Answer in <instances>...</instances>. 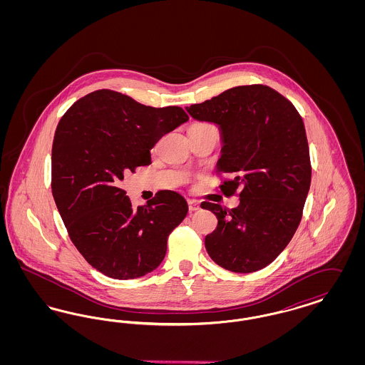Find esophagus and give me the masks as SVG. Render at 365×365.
Listing matches in <instances>:
<instances>
[{
    "instance_id": "1",
    "label": "esophagus",
    "mask_w": 365,
    "mask_h": 365,
    "mask_svg": "<svg viewBox=\"0 0 365 365\" xmlns=\"http://www.w3.org/2000/svg\"><path fill=\"white\" fill-rule=\"evenodd\" d=\"M187 204H189V210L190 212H195V210L200 209V202L197 200H189Z\"/></svg>"
}]
</instances>
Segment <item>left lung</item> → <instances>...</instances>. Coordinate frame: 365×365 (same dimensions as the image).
<instances>
[{
  "instance_id": "left-lung-1",
  "label": "left lung",
  "mask_w": 365,
  "mask_h": 365,
  "mask_svg": "<svg viewBox=\"0 0 365 365\" xmlns=\"http://www.w3.org/2000/svg\"><path fill=\"white\" fill-rule=\"evenodd\" d=\"M186 110L219 125L217 173L230 176L220 189L226 195L241 190L237 208L201 204L217 217L205 237L207 252L231 272L259 271L283 252L302 217L312 175L302 118L264 85L232 87Z\"/></svg>"
}]
</instances>
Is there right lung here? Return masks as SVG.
I'll list each match as a JSON object with an SVG mask.
<instances>
[{
  "instance_id": "1",
  "label": "right lung",
  "mask_w": 365,
  "mask_h": 365,
  "mask_svg": "<svg viewBox=\"0 0 365 365\" xmlns=\"http://www.w3.org/2000/svg\"><path fill=\"white\" fill-rule=\"evenodd\" d=\"M187 120L179 106H146L104 88L78 100L58 123L53 198L71 241L106 277L140 278L164 260L168 235L187 215L186 200L161 190L133 208L122 182L149 165L157 140Z\"/></svg>"
}]
</instances>
